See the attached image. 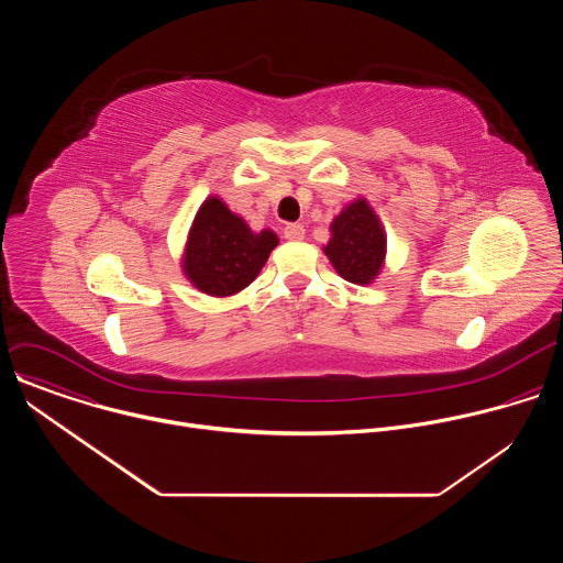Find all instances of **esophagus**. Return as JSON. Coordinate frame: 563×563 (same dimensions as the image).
<instances>
[{"instance_id": "esophagus-1", "label": "esophagus", "mask_w": 563, "mask_h": 563, "mask_svg": "<svg viewBox=\"0 0 563 563\" xmlns=\"http://www.w3.org/2000/svg\"><path fill=\"white\" fill-rule=\"evenodd\" d=\"M283 235H285L287 240H302V238H305V227H302V224H298V222L287 224V227H285V231H283Z\"/></svg>"}]
</instances>
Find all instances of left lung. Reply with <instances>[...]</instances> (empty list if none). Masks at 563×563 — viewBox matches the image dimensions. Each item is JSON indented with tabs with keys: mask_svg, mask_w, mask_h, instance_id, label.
Returning a JSON list of instances; mask_svg holds the SVG:
<instances>
[{
	"mask_svg": "<svg viewBox=\"0 0 563 563\" xmlns=\"http://www.w3.org/2000/svg\"><path fill=\"white\" fill-rule=\"evenodd\" d=\"M325 254L350 283L367 285L378 274L385 256V233L365 200L352 202L332 222Z\"/></svg>",
	"mask_w": 563,
	"mask_h": 563,
	"instance_id": "obj_1",
	"label": "left lung"
}]
</instances>
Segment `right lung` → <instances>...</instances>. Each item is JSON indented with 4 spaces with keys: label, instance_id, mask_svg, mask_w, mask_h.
Wrapping results in <instances>:
<instances>
[{
    "label": "right lung",
    "instance_id": "obj_1",
    "mask_svg": "<svg viewBox=\"0 0 563 563\" xmlns=\"http://www.w3.org/2000/svg\"><path fill=\"white\" fill-rule=\"evenodd\" d=\"M276 245L274 231L252 233L245 220L233 216L218 198H209L189 233L185 274L200 291L229 296L258 276Z\"/></svg>",
    "mask_w": 563,
    "mask_h": 563
}]
</instances>
